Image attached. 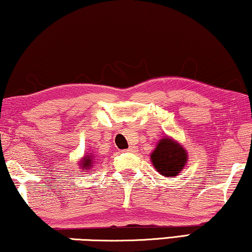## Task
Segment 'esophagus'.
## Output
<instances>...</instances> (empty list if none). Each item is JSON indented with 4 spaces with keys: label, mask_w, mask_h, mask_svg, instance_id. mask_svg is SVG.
<instances>
[{
    "label": "esophagus",
    "mask_w": 252,
    "mask_h": 252,
    "mask_svg": "<svg viewBox=\"0 0 252 252\" xmlns=\"http://www.w3.org/2000/svg\"><path fill=\"white\" fill-rule=\"evenodd\" d=\"M135 150H136V148H135V147H129L128 149H126V150H124V151H126V152H135Z\"/></svg>",
    "instance_id": "obj_1"
}]
</instances>
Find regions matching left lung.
I'll return each mask as SVG.
<instances>
[{
  "mask_svg": "<svg viewBox=\"0 0 252 252\" xmlns=\"http://www.w3.org/2000/svg\"><path fill=\"white\" fill-rule=\"evenodd\" d=\"M151 161L158 173L166 177L177 176L188 161V152L173 138L165 136L151 153Z\"/></svg>",
  "mask_w": 252,
  "mask_h": 252,
  "instance_id": "obj_1",
  "label": "left lung"
}]
</instances>
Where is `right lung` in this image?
Instances as JSON below:
<instances>
[{
    "mask_svg": "<svg viewBox=\"0 0 252 252\" xmlns=\"http://www.w3.org/2000/svg\"><path fill=\"white\" fill-rule=\"evenodd\" d=\"M94 165V157L91 155H85L84 156V158L79 161V166L82 167L84 170H87V169H91Z\"/></svg>",
    "mask_w": 252,
    "mask_h": 252,
    "instance_id": "obj_1",
    "label": "right lung"
}]
</instances>
